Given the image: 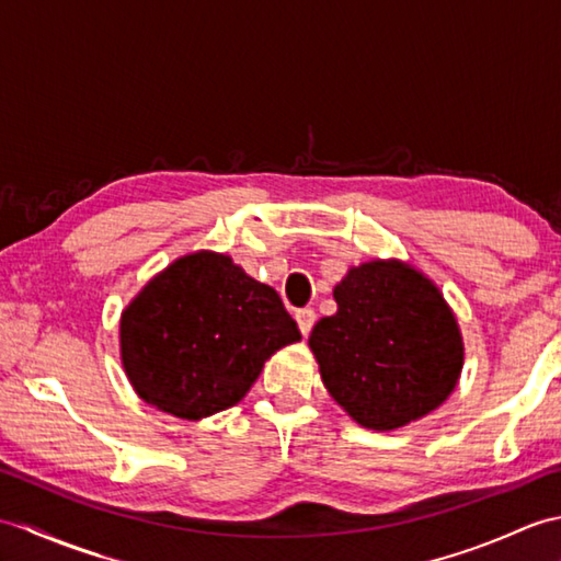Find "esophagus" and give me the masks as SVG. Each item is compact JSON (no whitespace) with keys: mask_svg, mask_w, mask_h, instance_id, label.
Returning a JSON list of instances; mask_svg holds the SVG:
<instances>
[{"mask_svg":"<svg viewBox=\"0 0 561 561\" xmlns=\"http://www.w3.org/2000/svg\"><path fill=\"white\" fill-rule=\"evenodd\" d=\"M296 323H299V330L306 337L316 323V311H311V308H301V311H296Z\"/></svg>","mask_w":561,"mask_h":561,"instance_id":"34e87169","label":"esophagus"}]
</instances>
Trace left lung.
Listing matches in <instances>:
<instances>
[{
    "instance_id": "1",
    "label": "left lung",
    "mask_w": 561,
    "mask_h": 561,
    "mask_svg": "<svg viewBox=\"0 0 561 561\" xmlns=\"http://www.w3.org/2000/svg\"><path fill=\"white\" fill-rule=\"evenodd\" d=\"M308 344L332 398L354 422L390 432L436 410L462 368L456 316L432 279L398 260L352 267Z\"/></svg>"
}]
</instances>
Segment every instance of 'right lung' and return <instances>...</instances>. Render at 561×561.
<instances>
[{"instance_id": "right-lung-1", "label": "right lung", "mask_w": 561, "mask_h": 561, "mask_svg": "<svg viewBox=\"0 0 561 561\" xmlns=\"http://www.w3.org/2000/svg\"><path fill=\"white\" fill-rule=\"evenodd\" d=\"M299 340L279 294L209 250L171 262L121 318L129 383L181 420L233 408L270 356Z\"/></svg>"}]
</instances>
